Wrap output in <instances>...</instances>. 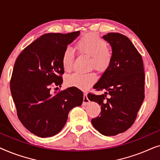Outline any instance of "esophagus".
<instances>
[{
  "label": "esophagus",
  "instance_id": "obj_1",
  "mask_svg": "<svg viewBox=\"0 0 160 160\" xmlns=\"http://www.w3.org/2000/svg\"><path fill=\"white\" fill-rule=\"evenodd\" d=\"M89 102V100L87 98V95L86 93L84 94V99H83V105L84 106H86Z\"/></svg>",
  "mask_w": 160,
  "mask_h": 160
}]
</instances>
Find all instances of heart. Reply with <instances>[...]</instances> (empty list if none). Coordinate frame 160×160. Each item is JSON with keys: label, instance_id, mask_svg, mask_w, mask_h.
<instances>
[{"label": "heart", "instance_id": "b5f03b06", "mask_svg": "<svg viewBox=\"0 0 160 160\" xmlns=\"http://www.w3.org/2000/svg\"><path fill=\"white\" fill-rule=\"evenodd\" d=\"M76 47L80 53L90 56V65L99 71H103L110 65L112 53L107 47L106 41L98 34L90 32L84 35L77 41ZM73 59V50L70 47L65 49L62 56V65L65 71H71ZM96 79L97 76L94 72L87 73H76L68 76L66 83L69 86L86 89L90 87Z\"/></svg>", "mask_w": 160, "mask_h": 160}]
</instances>
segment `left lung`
<instances>
[{
  "label": "left lung",
  "instance_id": "obj_1",
  "mask_svg": "<svg viewBox=\"0 0 160 160\" xmlns=\"http://www.w3.org/2000/svg\"><path fill=\"white\" fill-rule=\"evenodd\" d=\"M102 38L111 45L112 59L93 88L106 92L87 97L101 106L100 115L92 119L93 127L111 136L125 132L134 123L144 100L145 73L141 55L128 37L109 32Z\"/></svg>",
  "mask_w": 160,
  "mask_h": 160
}]
</instances>
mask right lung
Segmentation results:
<instances>
[{
  "label": "right lung",
  "mask_w": 160,
  "mask_h": 160,
  "mask_svg": "<svg viewBox=\"0 0 160 160\" xmlns=\"http://www.w3.org/2000/svg\"><path fill=\"white\" fill-rule=\"evenodd\" d=\"M79 34L80 31L43 35L28 46L14 63L10 89L17 116L37 136L58 134L66 123L69 111L82 104L84 95L75 87L54 94L50 91L52 85L61 87L63 52Z\"/></svg>",
  "instance_id": "1"
}]
</instances>
